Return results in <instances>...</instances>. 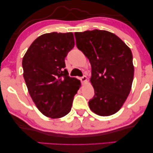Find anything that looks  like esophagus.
Masks as SVG:
<instances>
[{"mask_svg":"<svg viewBox=\"0 0 153 153\" xmlns=\"http://www.w3.org/2000/svg\"><path fill=\"white\" fill-rule=\"evenodd\" d=\"M81 82H83V83L86 82V81H87V76H83L81 78Z\"/></svg>","mask_w":153,"mask_h":153,"instance_id":"esophagus-1","label":"esophagus"}]
</instances>
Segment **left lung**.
I'll use <instances>...</instances> for the list:
<instances>
[{
	"mask_svg": "<svg viewBox=\"0 0 153 153\" xmlns=\"http://www.w3.org/2000/svg\"><path fill=\"white\" fill-rule=\"evenodd\" d=\"M76 47L91 65V82L95 96L88 102L95 114L108 116L118 112L131 88L132 53L122 39L103 30L74 33Z\"/></svg>",
	"mask_w": 153,
	"mask_h": 153,
	"instance_id": "8db88e82",
	"label": "left lung"
}]
</instances>
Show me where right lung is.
Returning <instances> with one entry per match:
<instances>
[{
  "label": "right lung",
  "instance_id": "right-lung-1",
  "mask_svg": "<svg viewBox=\"0 0 153 153\" xmlns=\"http://www.w3.org/2000/svg\"><path fill=\"white\" fill-rule=\"evenodd\" d=\"M74 47L72 33L42 35L23 58L24 78L28 93L43 115L59 118L71 111L80 81L68 76L65 58Z\"/></svg>",
  "mask_w": 153,
  "mask_h": 153
}]
</instances>
